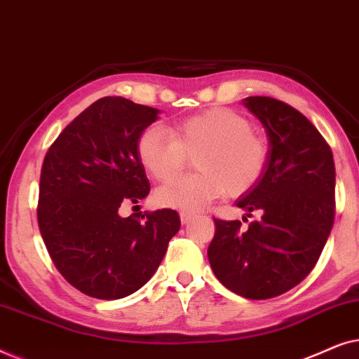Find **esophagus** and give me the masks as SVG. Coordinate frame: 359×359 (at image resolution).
Returning a JSON list of instances; mask_svg holds the SVG:
<instances>
[{"label":"esophagus","mask_w":359,"mask_h":359,"mask_svg":"<svg viewBox=\"0 0 359 359\" xmlns=\"http://www.w3.org/2000/svg\"><path fill=\"white\" fill-rule=\"evenodd\" d=\"M180 219H181V222H183V224L186 225V224H189L191 220L194 219V214L186 212V210H183V212H180Z\"/></svg>","instance_id":"obj_1"}]
</instances>
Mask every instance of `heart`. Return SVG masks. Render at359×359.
Masks as SVG:
<instances>
[{
	"mask_svg": "<svg viewBox=\"0 0 359 359\" xmlns=\"http://www.w3.org/2000/svg\"><path fill=\"white\" fill-rule=\"evenodd\" d=\"M199 173L170 181L156 189L163 208L199 210L225 191L247 193L258 183L268 165V145L253 134L247 117L229 107H212L175 122L165 132L147 127L137 140V155L151 178L168 181L183 170L186 155H194Z\"/></svg>",
	"mask_w": 359,
	"mask_h": 359,
	"instance_id": "1",
	"label": "heart"
}]
</instances>
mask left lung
Returning a JSON list of instances; mask_svg holds the SVG:
<instances>
[{
	"mask_svg": "<svg viewBox=\"0 0 359 359\" xmlns=\"http://www.w3.org/2000/svg\"><path fill=\"white\" fill-rule=\"evenodd\" d=\"M243 104L268 135L266 170L237 208L262 217L240 232L238 220L215 222L210 268L225 287L247 299L281 296L316 266L335 217V163L311 121L268 96Z\"/></svg>",
	"mask_w": 359,
	"mask_h": 359,
	"instance_id": "obj_1",
	"label": "left lung"
}]
</instances>
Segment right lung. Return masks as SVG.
<instances>
[{
	"label": "right lung",
	"mask_w": 359,
	"mask_h": 359,
	"mask_svg": "<svg viewBox=\"0 0 359 359\" xmlns=\"http://www.w3.org/2000/svg\"><path fill=\"white\" fill-rule=\"evenodd\" d=\"M160 109L106 96L68 124L48 149L41 171L37 219L62 276L96 299H121L154 276L181 227L176 210L122 217L150 183L137 140Z\"/></svg>",
	"instance_id": "1"
}]
</instances>
